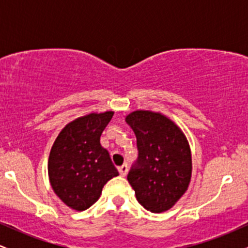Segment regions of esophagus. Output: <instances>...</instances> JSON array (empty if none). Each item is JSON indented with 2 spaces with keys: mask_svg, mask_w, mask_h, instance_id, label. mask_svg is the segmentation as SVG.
<instances>
[{
  "mask_svg": "<svg viewBox=\"0 0 248 248\" xmlns=\"http://www.w3.org/2000/svg\"><path fill=\"white\" fill-rule=\"evenodd\" d=\"M118 170H119V172H120V175L122 176V177H124V176H126L127 175V171H128L127 164H122V166H120V167L118 168Z\"/></svg>",
  "mask_w": 248,
  "mask_h": 248,
  "instance_id": "1",
  "label": "esophagus"
}]
</instances>
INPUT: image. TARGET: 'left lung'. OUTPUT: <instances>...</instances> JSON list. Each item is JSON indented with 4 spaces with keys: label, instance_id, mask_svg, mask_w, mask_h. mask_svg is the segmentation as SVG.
Returning a JSON list of instances; mask_svg holds the SVG:
<instances>
[{
    "label": "left lung",
    "instance_id": "obj_1",
    "mask_svg": "<svg viewBox=\"0 0 248 248\" xmlns=\"http://www.w3.org/2000/svg\"><path fill=\"white\" fill-rule=\"evenodd\" d=\"M126 122L136 135L139 158L127 179L136 199L154 213L168 211L186 193L191 181V149L183 130L167 115L134 110Z\"/></svg>",
    "mask_w": 248,
    "mask_h": 248
}]
</instances>
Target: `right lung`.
<instances>
[{
	"instance_id": "1",
	"label": "right lung",
	"mask_w": 248,
	"mask_h": 248,
	"mask_svg": "<svg viewBox=\"0 0 248 248\" xmlns=\"http://www.w3.org/2000/svg\"><path fill=\"white\" fill-rule=\"evenodd\" d=\"M114 112L90 113L67 124L53 142L47 161L50 184L64 204L84 211L98 201L102 187L119 175L100 143Z\"/></svg>"
}]
</instances>
